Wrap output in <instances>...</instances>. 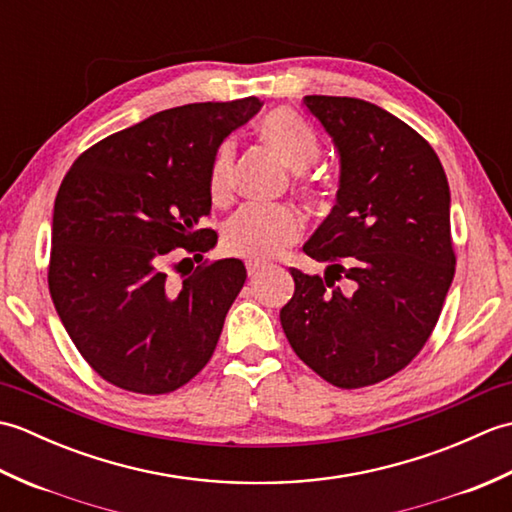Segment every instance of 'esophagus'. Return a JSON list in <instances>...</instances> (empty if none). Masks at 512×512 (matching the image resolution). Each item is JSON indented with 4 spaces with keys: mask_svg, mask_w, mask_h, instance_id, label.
I'll list each match as a JSON object with an SVG mask.
<instances>
[{
    "mask_svg": "<svg viewBox=\"0 0 512 512\" xmlns=\"http://www.w3.org/2000/svg\"><path fill=\"white\" fill-rule=\"evenodd\" d=\"M264 270H266V264L262 262H246V273L250 279L257 277L259 273H264Z\"/></svg>",
    "mask_w": 512,
    "mask_h": 512,
    "instance_id": "34e87169",
    "label": "esophagus"
}]
</instances>
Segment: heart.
<instances>
[{
	"label": "heart",
	"instance_id": "heart-1",
	"mask_svg": "<svg viewBox=\"0 0 512 512\" xmlns=\"http://www.w3.org/2000/svg\"><path fill=\"white\" fill-rule=\"evenodd\" d=\"M259 136L295 173L310 169L321 156V143L314 129L286 110L268 114L259 123ZM233 176L235 149L231 143H224L217 149L209 173V193L213 202L222 204L231 198ZM303 191L312 193L314 189L306 184ZM299 233V215L288 206H246L228 220L222 242L226 253L250 259V262H266V259L279 257L292 242H297Z\"/></svg>",
	"mask_w": 512,
	"mask_h": 512
}]
</instances>
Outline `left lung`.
Returning <instances> with one entry per match:
<instances>
[{
    "mask_svg": "<svg viewBox=\"0 0 512 512\" xmlns=\"http://www.w3.org/2000/svg\"><path fill=\"white\" fill-rule=\"evenodd\" d=\"M303 103L332 138L339 191L303 244L325 275L290 268L295 295L279 317L303 363L356 389L400 372L436 328L455 275L449 182L427 140L383 107L350 96Z\"/></svg>",
    "mask_w": 512,
    "mask_h": 512,
    "instance_id": "1",
    "label": "left lung"
}]
</instances>
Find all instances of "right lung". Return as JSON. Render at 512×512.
Masks as SVG:
<instances>
[{
    "label": "right lung",
    "mask_w": 512,
    "mask_h": 512,
    "mask_svg": "<svg viewBox=\"0 0 512 512\" xmlns=\"http://www.w3.org/2000/svg\"><path fill=\"white\" fill-rule=\"evenodd\" d=\"M262 103H191L107 136L76 158L54 200L50 295L96 374L136 394H169L209 363L246 281L235 257L173 281V248L217 242L209 173L228 134Z\"/></svg>",
    "instance_id": "obj_1"
}]
</instances>
